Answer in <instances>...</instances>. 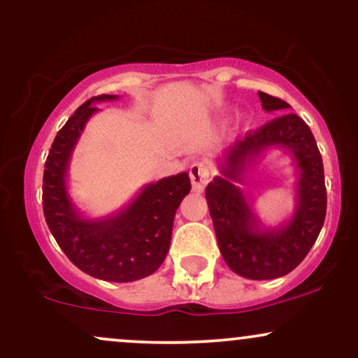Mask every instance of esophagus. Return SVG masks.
Masks as SVG:
<instances>
[{"mask_svg": "<svg viewBox=\"0 0 358 358\" xmlns=\"http://www.w3.org/2000/svg\"><path fill=\"white\" fill-rule=\"evenodd\" d=\"M210 176H212V168L208 163L196 162L190 166V180L193 185V190L195 192H202L205 185L210 182Z\"/></svg>", "mask_w": 358, "mask_h": 358, "instance_id": "obj_1", "label": "esophagus"}]
</instances>
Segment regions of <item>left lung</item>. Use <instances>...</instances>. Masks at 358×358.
Returning <instances> with one entry per match:
<instances>
[{
  "label": "left lung",
  "mask_w": 358,
  "mask_h": 358,
  "mask_svg": "<svg viewBox=\"0 0 358 358\" xmlns=\"http://www.w3.org/2000/svg\"><path fill=\"white\" fill-rule=\"evenodd\" d=\"M259 99L268 113L285 114L248 133L225 151L222 176L207 185L205 199L224 261L239 276L262 281L286 276L313 248L327 215V188L322 155L306 122L286 113L291 106L278 97L259 92ZM268 147L291 152L300 173L294 217L274 229L260 225L235 185L241 182L245 166Z\"/></svg>",
  "instance_id": "8db88e82"
}]
</instances>
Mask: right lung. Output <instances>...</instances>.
<instances>
[{"instance_id": "right-lung-1", "label": "right lung", "mask_w": 358, "mask_h": 358, "mask_svg": "<svg viewBox=\"0 0 358 358\" xmlns=\"http://www.w3.org/2000/svg\"><path fill=\"white\" fill-rule=\"evenodd\" d=\"M85 101L57 133L43 171V213L52 236L73 264L102 281L129 282L153 274L170 249L171 229L178 205L190 192L187 171L148 183L116 213L87 219L77 210L67 188L69 163L96 102Z\"/></svg>"}]
</instances>
